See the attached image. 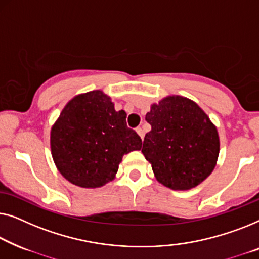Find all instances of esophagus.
Listing matches in <instances>:
<instances>
[{"label":"esophagus","mask_w":259,"mask_h":259,"mask_svg":"<svg viewBox=\"0 0 259 259\" xmlns=\"http://www.w3.org/2000/svg\"><path fill=\"white\" fill-rule=\"evenodd\" d=\"M136 131H137V134L140 135V136H141L142 140H143V138H144V130L142 129L141 126H140V128H137V129H136Z\"/></svg>","instance_id":"34e87169"}]
</instances>
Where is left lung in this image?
<instances>
[{
  "label": "left lung",
  "instance_id": "left-lung-1",
  "mask_svg": "<svg viewBox=\"0 0 259 259\" xmlns=\"http://www.w3.org/2000/svg\"><path fill=\"white\" fill-rule=\"evenodd\" d=\"M144 157L159 183L174 190L197 187L212 172L220 154L216 126L195 102L182 96L163 98L145 115Z\"/></svg>",
  "mask_w": 259,
  "mask_h": 259
}]
</instances>
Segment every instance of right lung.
I'll return each instance as SVG.
<instances>
[{"label": "right lung", "instance_id": "right-lung-1", "mask_svg": "<svg viewBox=\"0 0 259 259\" xmlns=\"http://www.w3.org/2000/svg\"><path fill=\"white\" fill-rule=\"evenodd\" d=\"M125 118V111H116L101 90L69 101L50 134L62 176L81 188H100L114 180L123 156L142 148L141 137Z\"/></svg>", "mask_w": 259, "mask_h": 259}]
</instances>
